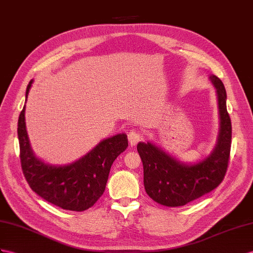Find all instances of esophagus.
<instances>
[{"label": "esophagus", "mask_w": 253, "mask_h": 253, "mask_svg": "<svg viewBox=\"0 0 253 253\" xmlns=\"http://www.w3.org/2000/svg\"><path fill=\"white\" fill-rule=\"evenodd\" d=\"M141 139H142V137L140 135V133L137 132V131H130L128 133L129 144H130L131 146H134L139 141H141Z\"/></svg>", "instance_id": "34e87169"}]
</instances>
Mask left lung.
Here are the masks:
<instances>
[{"label": "left lung", "mask_w": 253, "mask_h": 253, "mask_svg": "<svg viewBox=\"0 0 253 253\" xmlns=\"http://www.w3.org/2000/svg\"><path fill=\"white\" fill-rule=\"evenodd\" d=\"M209 79L216 89L219 110V133L216 145L209 155L194 163H186L153 141L138 143L145 191L160 205H186L215 189L224 178L231 150V119L222 81L215 75H210Z\"/></svg>", "instance_id": "8db88e82"}]
</instances>
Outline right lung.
Listing matches in <instances>:
<instances>
[{
  "label": "right lung",
  "mask_w": 253,
  "mask_h": 253,
  "mask_svg": "<svg viewBox=\"0 0 253 253\" xmlns=\"http://www.w3.org/2000/svg\"><path fill=\"white\" fill-rule=\"evenodd\" d=\"M32 83L33 79L27 87L25 102ZM18 139L22 171L31 189L51 204L74 211L89 209L102 196L113 161L128 146L127 134L118 133L101 140L74 163H44L31 147L25 125V105L18 120Z\"/></svg>",
  "instance_id": "add662e5"
}]
</instances>
